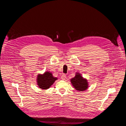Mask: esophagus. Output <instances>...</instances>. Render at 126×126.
Here are the masks:
<instances>
[{"mask_svg": "<svg viewBox=\"0 0 126 126\" xmlns=\"http://www.w3.org/2000/svg\"><path fill=\"white\" fill-rule=\"evenodd\" d=\"M61 78H62V79L63 80H65L66 79V75L65 74H63L62 76V77H61Z\"/></svg>", "mask_w": 126, "mask_h": 126, "instance_id": "obj_1", "label": "esophagus"}]
</instances>
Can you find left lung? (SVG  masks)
<instances>
[{
	"label": "left lung",
	"instance_id": "left-lung-1",
	"mask_svg": "<svg viewBox=\"0 0 126 126\" xmlns=\"http://www.w3.org/2000/svg\"><path fill=\"white\" fill-rule=\"evenodd\" d=\"M70 82L74 88L79 91L86 90L89 87L87 79L83 78L79 72H76L75 77L70 79Z\"/></svg>",
	"mask_w": 126,
	"mask_h": 126
}]
</instances>
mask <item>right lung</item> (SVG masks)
I'll use <instances>...</instances> for the list:
<instances>
[{
	"label": "right lung",
	"mask_w": 126,
	"mask_h": 126,
	"mask_svg": "<svg viewBox=\"0 0 126 126\" xmlns=\"http://www.w3.org/2000/svg\"><path fill=\"white\" fill-rule=\"evenodd\" d=\"M57 79V77L53 76L51 72L47 71L43 74H38L36 79L37 84L40 89L46 90L49 88Z\"/></svg>",
	"instance_id": "obj_1"
}]
</instances>
